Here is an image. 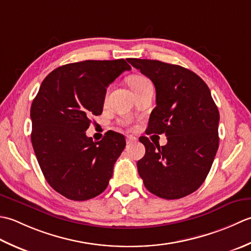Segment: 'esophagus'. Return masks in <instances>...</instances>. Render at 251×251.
I'll list each match as a JSON object with an SVG mask.
<instances>
[{
    "mask_svg": "<svg viewBox=\"0 0 251 251\" xmlns=\"http://www.w3.org/2000/svg\"><path fill=\"white\" fill-rule=\"evenodd\" d=\"M135 141H136V137H134V136H131V135L126 136V144H127V145L132 144V143H133V142H135Z\"/></svg>",
    "mask_w": 251,
    "mask_h": 251,
    "instance_id": "34e87169",
    "label": "esophagus"
}]
</instances>
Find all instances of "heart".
<instances>
[{
  "label": "heart",
  "mask_w": 251,
  "mask_h": 251,
  "mask_svg": "<svg viewBox=\"0 0 251 251\" xmlns=\"http://www.w3.org/2000/svg\"><path fill=\"white\" fill-rule=\"evenodd\" d=\"M146 83H150V80L143 75H133L129 79V84L133 91L141 88L142 85H144Z\"/></svg>",
  "instance_id": "obj_1"
}]
</instances>
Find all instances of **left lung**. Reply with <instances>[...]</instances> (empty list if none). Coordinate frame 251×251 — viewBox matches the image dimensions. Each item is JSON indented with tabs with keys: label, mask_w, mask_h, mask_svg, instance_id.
Instances as JSON below:
<instances>
[{
	"label": "left lung",
	"mask_w": 251,
	"mask_h": 251,
	"mask_svg": "<svg viewBox=\"0 0 251 251\" xmlns=\"http://www.w3.org/2000/svg\"><path fill=\"white\" fill-rule=\"evenodd\" d=\"M127 61L151 80L157 106L151 111L147 134H166L159 146L147 137L145 156L137 161L144 185L154 195L178 199L190 195L206 180L219 147L218 107L208 85L195 73L159 60Z\"/></svg>",
	"instance_id": "left-lung-1"
}]
</instances>
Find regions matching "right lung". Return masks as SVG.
Segmentation results:
<instances>
[{
  "instance_id": "add662e5",
  "label": "right lung",
  "mask_w": 251,
  "mask_h": 251,
  "mask_svg": "<svg viewBox=\"0 0 251 251\" xmlns=\"http://www.w3.org/2000/svg\"><path fill=\"white\" fill-rule=\"evenodd\" d=\"M131 66L125 59L84 60L56 68L32 101L31 142L45 180L71 201L103 193L126 147L116 132L94 142L85 135L91 117L103 111L108 85Z\"/></svg>"
}]
</instances>
